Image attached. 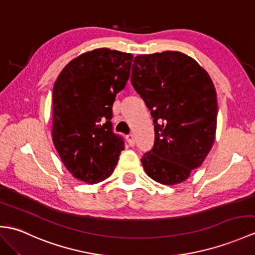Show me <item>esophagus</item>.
<instances>
[{
  "label": "esophagus",
  "mask_w": 255,
  "mask_h": 255,
  "mask_svg": "<svg viewBox=\"0 0 255 255\" xmlns=\"http://www.w3.org/2000/svg\"><path fill=\"white\" fill-rule=\"evenodd\" d=\"M127 142H128V144L130 145V146H133L134 145V137H133V134H129V135H127Z\"/></svg>",
  "instance_id": "esophagus-1"
}]
</instances>
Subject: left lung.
<instances>
[{
	"mask_svg": "<svg viewBox=\"0 0 255 255\" xmlns=\"http://www.w3.org/2000/svg\"><path fill=\"white\" fill-rule=\"evenodd\" d=\"M131 84L154 118V145L141 158L144 171L163 185L185 181L215 140L217 97L210 75L187 54L165 51L135 56Z\"/></svg>",
	"mask_w": 255,
	"mask_h": 255,
	"instance_id": "obj_1",
	"label": "left lung"
}]
</instances>
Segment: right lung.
I'll return each instance as SVG.
<instances>
[{
	"instance_id": "1",
	"label": "right lung",
	"mask_w": 255,
	"mask_h": 255,
	"mask_svg": "<svg viewBox=\"0 0 255 255\" xmlns=\"http://www.w3.org/2000/svg\"><path fill=\"white\" fill-rule=\"evenodd\" d=\"M132 58L106 47L86 52L63 68L53 88V143L69 173L89 185L109 178L124 150L112 131V109Z\"/></svg>"
}]
</instances>
